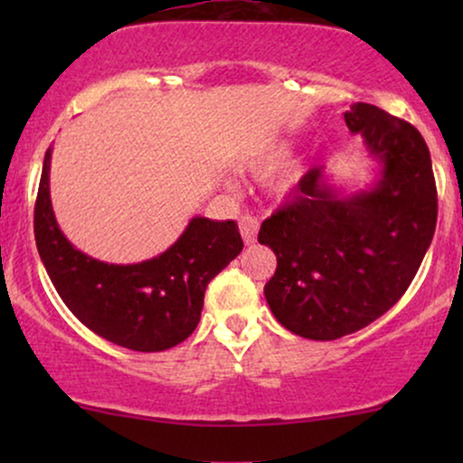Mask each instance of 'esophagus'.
Returning <instances> with one entry per match:
<instances>
[{
  "label": "esophagus",
  "instance_id": "34e87169",
  "mask_svg": "<svg viewBox=\"0 0 463 463\" xmlns=\"http://www.w3.org/2000/svg\"><path fill=\"white\" fill-rule=\"evenodd\" d=\"M257 228L259 222L254 220L252 215H241V220H239V231H241L243 241H246L248 246H252V243L257 241Z\"/></svg>",
  "mask_w": 463,
  "mask_h": 463
}]
</instances>
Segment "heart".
Wrapping results in <instances>:
<instances>
[{
    "label": "heart",
    "instance_id": "heart-1",
    "mask_svg": "<svg viewBox=\"0 0 463 463\" xmlns=\"http://www.w3.org/2000/svg\"><path fill=\"white\" fill-rule=\"evenodd\" d=\"M291 152H294V143L291 141H268L265 146L250 152L248 156L239 163V167L254 174V176H265V174H272L274 169H278L280 164L287 161V158L291 156ZM309 169L311 165L307 158H294V161L286 163L283 168L274 174L272 180H269V189H272L276 195H280V198H285V195H289L291 191L305 180Z\"/></svg>",
    "mask_w": 463,
    "mask_h": 463
}]
</instances>
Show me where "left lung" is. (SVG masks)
I'll return each mask as SVG.
<instances>
[{
	"instance_id": "left-lung-1",
	"label": "left lung",
	"mask_w": 463,
	"mask_h": 463,
	"mask_svg": "<svg viewBox=\"0 0 463 463\" xmlns=\"http://www.w3.org/2000/svg\"><path fill=\"white\" fill-rule=\"evenodd\" d=\"M376 163L368 189L346 191L313 167L261 224L259 243L276 254L263 294L287 331L331 342L368 326L401 300L438 222L431 154L422 135L379 106L344 113Z\"/></svg>"
}]
</instances>
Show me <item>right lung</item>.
<instances>
[{
    "instance_id": "1",
    "label": "right lung",
    "mask_w": 463,
    "mask_h": 463,
    "mask_svg": "<svg viewBox=\"0 0 463 463\" xmlns=\"http://www.w3.org/2000/svg\"><path fill=\"white\" fill-rule=\"evenodd\" d=\"M52 147H47L34 206V237L58 296L95 335L139 353H158L195 331L204 291L243 241L237 222L191 217L158 257L117 265L89 257L62 235L50 198Z\"/></svg>"
}]
</instances>
